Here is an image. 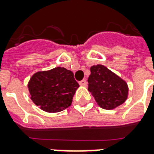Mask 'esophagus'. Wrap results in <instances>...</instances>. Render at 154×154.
<instances>
[{"label": "esophagus", "mask_w": 154, "mask_h": 154, "mask_svg": "<svg viewBox=\"0 0 154 154\" xmlns=\"http://www.w3.org/2000/svg\"><path fill=\"white\" fill-rule=\"evenodd\" d=\"M80 85H82V86H86L87 85V82L85 81V80H82L81 82H79Z\"/></svg>", "instance_id": "1"}]
</instances>
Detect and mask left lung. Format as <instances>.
Here are the masks:
<instances>
[{
    "mask_svg": "<svg viewBox=\"0 0 154 154\" xmlns=\"http://www.w3.org/2000/svg\"><path fill=\"white\" fill-rule=\"evenodd\" d=\"M90 72L88 90L100 107L111 110L126 101L128 94L126 82L102 64L92 66Z\"/></svg>",
    "mask_w": 154,
    "mask_h": 154,
    "instance_id": "8db88e82",
    "label": "left lung"
}]
</instances>
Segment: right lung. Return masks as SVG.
I'll return each mask as SVG.
<instances>
[{
  "mask_svg": "<svg viewBox=\"0 0 154 154\" xmlns=\"http://www.w3.org/2000/svg\"><path fill=\"white\" fill-rule=\"evenodd\" d=\"M79 84L72 71L57 67L33 75L28 83L30 98L47 112H60L69 107Z\"/></svg>",
  "mask_w": 154,
  "mask_h": 154,
  "instance_id": "1",
  "label": "right lung"
}]
</instances>
